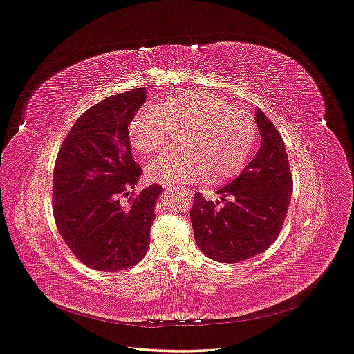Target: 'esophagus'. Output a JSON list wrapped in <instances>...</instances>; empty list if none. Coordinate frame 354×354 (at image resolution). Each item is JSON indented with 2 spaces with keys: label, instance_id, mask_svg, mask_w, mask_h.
I'll list each match as a JSON object with an SVG mask.
<instances>
[{
  "label": "esophagus",
  "instance_id": "esophagus-1",
  "mask_svg": "<svg viewBox=\"0 0 354 354\" xmlns=\"http://www.w3.org/2000/svg\"><path fill=\"white\" fill-rule=\"evenodd\" d=\"M163 188H165L166 191H171L174 187H172V185H169V183H165V185H163Z\"/></svg>",
  "mask_w": 354,
  "mask_h": 354
}]
</instances>
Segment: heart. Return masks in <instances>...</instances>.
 I'll list each match as a JSON object with an SVG mask.
<instances>
[{
    "instance_id": "obj_1",
    "label": "heart",
    "mask_w": 354,
    "mask_h": 354,
    "mask_svg": "<svg viewBox=\"0 0 354 354\" xmlns=\"http://www.w3.org/2000/svg\"><path fill=\"white\" fill-rule=\"evenodd\" d=\"M187 127L182 151L167 153L147 167L152 180L180 185L218 183L236 176L248 162L257 138L254 119L228 99L198 90L180 91L162 106H143L129 124L132 146L145 156L162 152L171 129Z\"/></svg>"
}]
</instances>
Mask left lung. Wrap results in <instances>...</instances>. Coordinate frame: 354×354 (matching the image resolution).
Masks as SVG:
<instances>
[{
	"label": "left lung",
	"instance_id": "1",
	"mask_svg": "<svg viewBox=\"0 0 354 354\" xmlns=\"http://www.w3.org/2000/svg\"><path fill=\"white\" fill-rule=\"evenodd\" d=\"M255 123L261 146L241 175L218 191L219 202L196 192L191 208L195 243L218 263L235 264L264 252L284 225L292 176L284 140L261 109Z\"/></svg>",
	"mask_w": 354,
	"mask_h": 354
}]
</instances>
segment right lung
Returning <instances> with one entry per match:
<instances>
[{
  "mask_svg": "<svg viewBox=\"0 0 354 354\" xmlns=\"http://www.w3.org/2000/svg\"><path fill=\"white\" fill-rule=\"evenodd\" d=\"M145 87L106 97L86 110L60 146L53 174V215L73 255L97 271L136 266L151 244L158 183L135 194L142 167L129 124Z\"/></svg>",
  "mask_w": 354,
  "mask_h": 354,
  "instance_id": "1",
  "label": "right lung"
}]
</instances>
